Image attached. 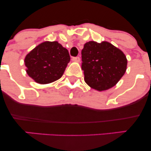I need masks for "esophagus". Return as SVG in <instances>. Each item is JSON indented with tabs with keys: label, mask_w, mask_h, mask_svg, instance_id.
Here are the masks:
<instances>
[{
	"label": "esophagus",
	"mask_w": 151,
	"mask_h": 151,
	"mask_svg": "<svg viewBox=\"0 0 151 151\" xmlns=\"http://www.w3.org/2000/svg\"><path fill=\"white\" fill-rule=\"evenodd\" d=\"M72 61L76 62H80V58H79V57L73 58H72Z\"/></svg>",
	"instance_id": "obj_1"
}]
</instances>
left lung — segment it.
I'll return each mask as SVG.
<instances>
[{"mask_svg": "<svg viewBox=\"0 0 151 151\" xmlns=\"http://www.w3.org/2000/svg\"><path fill=\"white\" fill-rule=\"evenodd\" d=\"M81 60L84 81L99 91L115 86L127 68L125 54L106 41L85 43L81 50Z\"/></svg>", "mask_w": 151, "mask_h": 151, "instance_id": "8db88e82", "label": "left lung"}]
</instances>
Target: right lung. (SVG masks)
I'll use <instances>...</instances> for the list:
<instances>
[{"label": "right lung", "mask_w": 151, "mask_h": 151, "mask_svg": "<svg viewBox=\"0 0 151 151\" xmlns=\"http://www.w3.org/2000/svg\"><path fill=\"white\" fill-rule=\"evenodd\" d=\"M70 61L69 52L58 41H45L25 58L26 72L35 82L46 84L60 79Z\"/></svg>", "instance_id": "obj_1"}]
</instances>
